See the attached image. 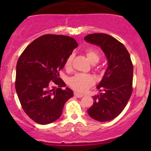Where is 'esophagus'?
Masks as SVG:
<instances>
[{"label": "esophagus", "instance_id": "1", "mask_svg": "<svg viewBox=\"0 0 151 151\" xmlns=\"http://www.w3.org/2000/svg\"><path fill=\"white\" fill-rule=\"evenodd\" d=\"M74 96H75L76 97H77V98H81V97H82L83 96H84V95L81 94V93H79L77 92H74Z\"/></svg>", "mask_w": 151, "mask_h": 151}]
</instances>
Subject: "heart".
I'll use <instances>...</instances> for the list:
<instances>
[{"label":"heart","instance_id":"obj_1","mask_svg":"<svg viewBox=\"0 0 151 151\" xmlns=\"http://www.w3.org/2000/svg\"><path fill=\"white\" fill-rule=\"evenodd\" d=\"M88 60L92 65L98 63L100 60V55L98 51L93 48L87 49L85 52ZM73 55H71L65 63V67L67 68H70L72 65V60H73ZM94 79L92 76L89 74H77L74 77L70 78L69 80V84L72 89L79 92H85V91L94 84Z\"/></svg>","mask_w":151,"mask_h":151}]
</instances>
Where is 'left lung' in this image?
<instances>
[{
	"instance_id": "left-lung-1",
	"label": "left lung",
	"mask_w": 151,
	"mask_h": 151,
	"mask_svg": "<svg viewBox=\"0 0 151 151\" xmlns=\"http://www.w3.org/2000/svg\"><path fill=\"white\" fill-rule=\"evenodd\" d=\"M84 39L100 47L108 61L104 75L97 86L104 91L93 96L94 101L87 112L94 120L111 121L122 112L132 93L133 67L131 57L122 43L107 34H89Z\"/></svg>"
}]
</instances>
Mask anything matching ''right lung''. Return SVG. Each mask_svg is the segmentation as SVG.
Segmentation results:
<instances>
[{"mask_svg": "<svg viewBox=\"0 0 151 151\" xmlns=\"http://www.w3.org/2000/svg\"><path fill=\"white\" fill-rule=\"evenodd\" d=\"M77 46L69 36L44 35L32 41L19 58L15 89L24 111L37 124L46 125L58 119L66 101L73 96L70 88L62 89L66 84L59 77V71Z\"/></svg>", "mask_w": 151, "mask_h": 151, "instance_id": "1", "label": "right lung"}]
</instances>
